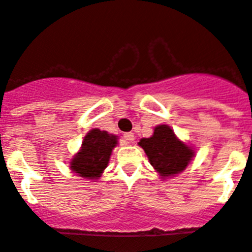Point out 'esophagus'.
<instances>
[{
	"mask_svg": "<svg viewBox=\"0 0 252 252\" xmlns=\"http://www.w3.org/2000/svg\"><path fill=\"white\" fill-rule=\"evenodd\" d=\"M123 138H124V140H126L128 144L133 143V141H134V133H131V131H130V133H126L123 135Z\"/></svg>",
	"mask_w": 252,
	"mask_h": 252,
	"instance_id": "obj_1",
	"label": "esophagus"
}]
</instances>
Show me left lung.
I'll list each match as a JSON object with an SVG mask.
<instances>
[{"label": "left lung", "instance_id": "1", "mask_svg": "<svg viewBox=\"0 0 252 252\" xmlns=\"http://www.w3.org/2000/svg\"><path fill=\"white\" fill-rule=\"evenodd\" d=\"M138 145L144 149L150 165L163 180L183 172L196 155L193 146L178 139L167 124L156 126L153 135L140 139Z\"/></svg>", "mask_w": 252, "mask_h": 252}]
</instances>
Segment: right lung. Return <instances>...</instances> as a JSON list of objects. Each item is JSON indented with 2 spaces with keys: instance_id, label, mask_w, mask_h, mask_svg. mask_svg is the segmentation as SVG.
Instances as JSON below:
<instances>
[{
  "instance_id": "obj_1",
  "label": "right lung",
  "mask_w": 252,
  "mask_h": 252,
  "mask_svg": "<svg viewBox=\"0 0 252 252\" xmlns=\"http://www.w3.org/2000/svg\"><path fill=\"white\" fill-rule=\"evenodd\" d=\"M118 144V136L98 128L85 135L81 148L70 160V170L85 180H98L108 166L112 151Z\"/></svg>"
}]
</instances>
